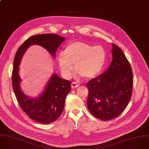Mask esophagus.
Masks as SVG:
<instances>
[{"label": "esophagus", "mask_w": 149, "mask_h": 149, "mask_svg": "<svg viewBox=\"0 0 149 149\" xmlns=\"http://www.w3.org/2000/svg\"><path fill=\"white\" fill-rule=\"evenodd\" d=\"M71 85H72V87L73 88H75L76 87H78L79 86V84L77 82H72Z\"/></svg>", "instance_id": "esophagus-1"}]
</instances>
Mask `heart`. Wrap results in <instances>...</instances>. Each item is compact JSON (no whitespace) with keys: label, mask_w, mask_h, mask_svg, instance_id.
Masks as SVG:
<instances>
[{"label":"heart","mask_w":149,"mask_h":149,"mask_svg":"<svg viewBox=\"0 0 149 149\" xmlns=\"http://www.w3.org/2000/svg\"><path fill=\"white\" fill-rule=\"evenodd\" d=\"M106 61V52L101 46H93L80 41L68 44L64 53L58 55V62L66 77L72 76L73 65L82 76L91 79L102 70Z\"/></svg>","instance_id":"b5f03b06"}]
</instances>
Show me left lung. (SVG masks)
<instances>
[{"label":"left lung","mask_w":149,"mask_h":149,"mask_svg":"<svg viewBox=\"0 0 149 149\" xmlns=\"http://www.w3.org/2000/svg\"><path fill=\"white\" fill-rule=\"evenodd\" d=\"M112 45L113 60L107 70L87 83V107L96 117L109 120L119 116L132 96L133 78L130 65L122 50Z\"/></svg>","instance_id":"1"}]
</instances>
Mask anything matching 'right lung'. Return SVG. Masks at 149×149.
<instances>
[{
	"label": "right lung",
	"instance_id": "add662e5",
	"mask_svg": "<svg viewBox=\"0 0 149 149\" xmlns=\"http://www.w3.org/2000/svg\"><path fill=\"white\" fill-rule=\"evenodd\" d=\"M65 38L55 34H42L32 36L19 47L15 56L12 80L17 100L23 111L32 120L43 124L56 120L63 112L66 95L71 91V81L62 79L53 73L43 92L36 98H31L22 91L19 75V65L26 50L32 45L44 47L52 56Z\"/></svg>",
	"mask_w": 149,
	"mask_h": 149
}]
</instances>
